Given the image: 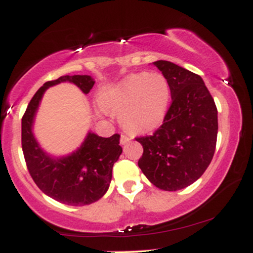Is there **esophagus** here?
Instances as JSON below:
<instances>
[{"mask_svg": "<svg viewBox=\"0 0 253 253\" xmlns=\"http://www.w3.org/2000/svg\"><path fill=\"white\" fill-rule=\"evenodd\" d=\"M129 136L128 135H127V134H124V133H123V134H121V136H120V143H121V145H125V144H126L127 143V141H128L129 140Z\"/></svg>", "mask_w": 253, "mask_h": 253, "instance_id": "1", "label": "esophagus"}]
</instances>
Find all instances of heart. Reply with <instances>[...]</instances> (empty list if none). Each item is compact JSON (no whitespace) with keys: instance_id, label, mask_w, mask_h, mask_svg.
<instances>
[{"instance_id":"obj_1","label":"heart","mask_w":253,"mask_h":253,"mask_svg":"<svg viewBox=\"0 0 253 253\" xmlns=\"http://www.w3.org/2000/svg\"><path fill=\"white\" fill-rule=\"evenodd\" d=\"M101 102L107 109L120 114L126 129L149 132L163 123L170 102V86L163 75L138 72L104 89Z\"/></svg>"}]
</instances>
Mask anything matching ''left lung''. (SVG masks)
Segmentation results:
<instances>
[{"label":"left lung","mask_w":253,"mask_h":253,"mask_svg":"<svg viewBox=\"0 0 253 253\" xmlns=\"http://www.w3.org/2000/svg\"><path fill=\"white\" fill-rule=\"evenodd\" d=\"M153 65L169 83L171 104L152 135L135 138L144 149L138 165L157 188L176 191L197 181L211 164L217 109L199 75L167 60Z\"/></svg>","instance_id":"1"}]
</instances>
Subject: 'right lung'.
<instances>
[{
    "label": "right lung",
    "instance_id": "1",
    "mask_svg": "<svg viewBox=\"0 0 253 253\" xmlns=\"http://www.w3.org/2000/svg\"><path fill=\"white\" fill-rule=\"evenodd\" d=\"M62 82L76 84L84 94L94 86L88 75L62 76L48 81L34 94L21 124L22 152L30 175L46 195L69 206H85L97 201L108 190L113 165L123 152L120 134L102 138L89 132L81 147L70 156L52 158L43 152L32 132L34 117L43 92Z\"/></svg>",
    "mask_w": 253,
    "mask_h": 253
}]
</instances>
